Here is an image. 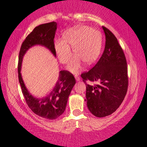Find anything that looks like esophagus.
Wrapping results in <instances>:
<instances>
[{
    "instance_id": "esophagus-1",
    "label": "esophagus",
    "mask_w": 147,
    "mask_h": 147,
    "mask_svg": "<svg viewBox=\"0 0 147 147\" xmlns=\"http://www.w3.org/2000/svg\"><path fill=\"white\" fill-rule=\"evenodd\" d=\"M75 77H76V81H78V82L80 80V78L78 76H76Z\"/></svg>"
}]
</instances>
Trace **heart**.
<instances>
[{
	"mask_svg": "<svg viewBox=\"0 0 147 147\" xmlns=\"http://www.w3.org/2000/svg\"><path fill=\"white\" fill-rule=\"evenodd\" d=\"M63 40L57 39L54 49L59 61L67 63L72 55L70 47L76 55L71 60L67 69L74 74L78 73L84 61L91 64L97 60L102 47V35L99 30L86 26H76L65 31Z\"/></svg>",
	"mask_w": 147,
	"mask_h": 147,
	"instance_id": "1",
	"label": "heart"
}]
</instances>
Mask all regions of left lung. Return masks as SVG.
Wrapping results in <instances>:
<instances>
[{"label":"left lung","mask_w":147,"mask_h":147,"mask_svg":"<svg viewBox=\"0 0 147 147\" xmlns=\"http://www.w3.org/2000/svg\"><path fill=\"white\" fill-rule=\"evenodd\" d=\"M106 35L104 53L95 66L81 74L86 84L88 109L97 117L110 115L118 109L125 97L128 87L127 67L124 52L112 32L102 27Z\"/></svg>","instance_id":"obj_1"}]
</instances>
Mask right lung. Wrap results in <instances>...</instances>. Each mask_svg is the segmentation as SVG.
<instances>
[{
    "label": "right lung",
    "instance_id": "add662e5",
    "mask_svg": "<svg viewBox=\"0 0 147 147\" xmlns=\"http://www.w3.org/2000/svg\"><path fill=\"white\" fill-rule=\"evenodd\" d=\"M57 28V24L55 22L36 26L22 44L18 60V78L27 105L36 115L49 120L57 119L64 112L69 96L76 84L74 76L67 71H61L57 82L50 93L45 97H37L32 95L25 86L22 77L21 69L24 56L32 46L39 45L45 47L54 57H57L54 43Z\"/></svg>",
    "mask_w": 147,
    "mask_h": 147
}]
</instances>
